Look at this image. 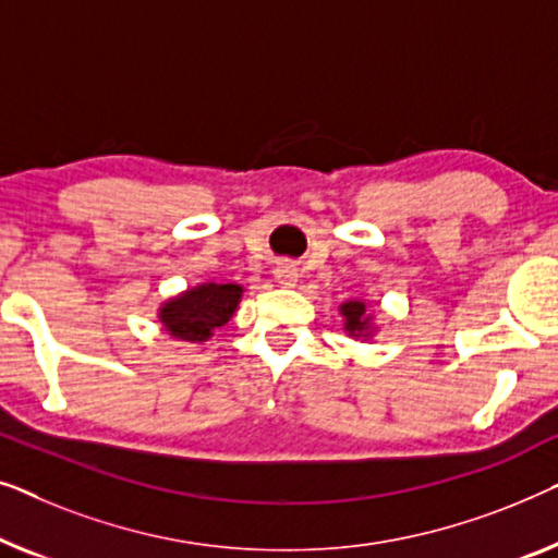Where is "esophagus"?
<instances>
[{"mask_svg":"<svg viewBox=\"0 0 558 558\" xmlns=\"http://www.w3.org/2000/svg\"><path fill=\"white\" fill-rule=\"evenodd\" d=\"M272 276H276L278 286H282V288H293L298 282V270L293 263H278L276 270H272Z\"/></svg>","mask_w":558,"mask_h":558,"instance_id":"obj_1","label":"esophagus"}]
</instances>
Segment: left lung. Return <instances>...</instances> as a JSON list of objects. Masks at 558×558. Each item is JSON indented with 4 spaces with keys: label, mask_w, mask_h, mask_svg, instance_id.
Wrapping results in <instances>:
<instances>
[{
    "label": "left lung",
    "mask_w": 558,
    "mask_h": 558,
    "mask_svg": "<svg viewBox=\"0 0 558 558\" xmlns=\"http://www.w3.org/2000/svg\"><path fill=\"white\" fill-rule=\"evenodd\" d=\"M343 316V331H347L351 339H372L376 333L374 316L366 311L364 301H347L339 305Z\"/></svg>",
    "instance_id": "obj_1"
}]
</instances>
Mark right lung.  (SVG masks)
I'll list each match as a JSON object with an SVG mask.
<instances>
[{
    "label": "right lung",
    "mask_w": 558,
    "mask_h": 558,
    "mask_svg": "<svg viewBox=\"0 0 558 558\" xmlns=\"http://www.w3.org/2000/svg\"><path fill=\"white\" fill-rule=\"evenodd\" d=\"M238 282H199L161 303L159 320L171 339L202 343L234 316L242 301Z\"/></svg>",
    "instance_id": "1"
}]
</instances>
